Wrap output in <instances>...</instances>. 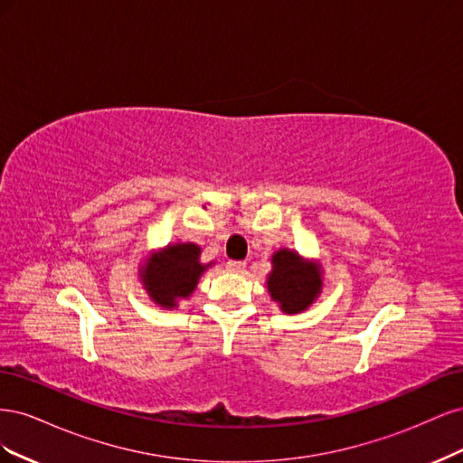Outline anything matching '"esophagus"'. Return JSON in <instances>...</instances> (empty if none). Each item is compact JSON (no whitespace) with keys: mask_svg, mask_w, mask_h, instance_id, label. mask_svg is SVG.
I'll return each mask as SVG.
<instances>
[{"mask_svg":"<svg viewBox=\"0 0 463 463\" xmlns=\"http://www.w3.org/2000/svg\"><path fill=\"white\" fill-rule=\"evenodd\" d=\"M226 269H228L230 272H233V274H243V272H245V269H247V264H245V262H235V260H230V262L226 264Z\"/></svg>","mask_w":463,"mask_h":463,"instance_id":"obj_1","label":"esophagus"}]
</instances>
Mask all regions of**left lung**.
Returning a JSON list of instances; mask_svg holds the SVG:
<instances>
[{"label":"left lung","mask_w":463,"mask_h":463,"mask_svg":"<svg viewBox=\"0 0 463 463\" xmlns=\"http://www.w3.org/2000/svg\"><path fill=\"white\" fill-rule=\"evenodd\" d=\"M272 270L266 278V288L272 301L286 315H298L309 309L322 291V266L317 260L303 259L293 249H278L272 255Z\"/></svg>","instance_id":"left-lung-1"}]
</instances>
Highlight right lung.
I'll return each mask as SVG.
<instances>
[{"label": "right lung", "instance_id": "1", "mask_svg": "<svg viewBox=\"0 0 463 463\" xmlns=\"http://www.w3.org/2000/svg\"><path fill=\"white\" fill-rule=\"evenodd\" d=\"M203 249L197 243H167L138 264V279L148 298L164 309H175L189 299L206 269L214 260L201 262Z\"/></svg>", "mask_w": 463, "mask_h": 463}]
</instances>
